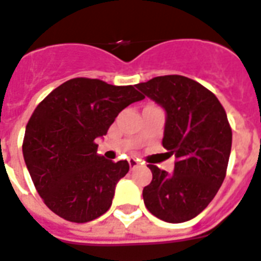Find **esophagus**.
I'll list each match as a JSON object with an SVG mask.
<instances>
[{
  "instance_id": "esophagus-1",
  "label": "esophagus",
  "mask_w": 261,
  "mask_h": 261,
  "mask_svg": "<svg viewBox=\"0 0 261 261\" xmlns=\"http://www.w3.org/2000/svg\"><path fill=\"white\" fill-rule=\"evenodd\" d=\"M128 165H130L131 169H134V167H137L141 165V161L135 160V158H128Z\"/></svg>"
}]
</instances>
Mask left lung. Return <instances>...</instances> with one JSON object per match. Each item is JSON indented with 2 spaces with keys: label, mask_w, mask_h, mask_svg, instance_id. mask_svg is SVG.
Listing matches in <instances>:
<instances>
[{
  "label": "left lung",
  "mask_w": 261,
  "mask_h": 261,
  "mask_svg": "<svg viewBox=\"0 0 261 261\" xmlns=\"http://www.w3.org/2000/svg\"><path fill=\"white\" fill-rule=\"evenodd\" d=\"M137 88L166 111L162 145L175 156L171 175L147 165L152 179L143 189L145 205L166 222L189 221L215 198L225 178L232 147L226 112L212 91L185 76H156Z\"/></svg>",
  "instance_id": "left-lung-1"
}]
</instances>
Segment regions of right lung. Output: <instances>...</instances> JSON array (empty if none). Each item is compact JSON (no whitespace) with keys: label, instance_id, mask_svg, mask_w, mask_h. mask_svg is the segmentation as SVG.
Listing matches in <instances>:
<instances>
[{"label":"right lung","instance_id":"1","mask_svg":"<svg viewBox=\"0 0 261 261\" xmlns=\"http://www.w3.org/2000/svg\"><path fill=\"white\" fill-rule=\"evenodd\" d=\"M142 99L133 86L75 77L36 107L22 154L44 204L61 219L82 224L109 211L115 185L130 165L97 155L95 139L107 134L122 110Z\"/></svg>","mask_w":261,"mask_h":261}]
</instances>
